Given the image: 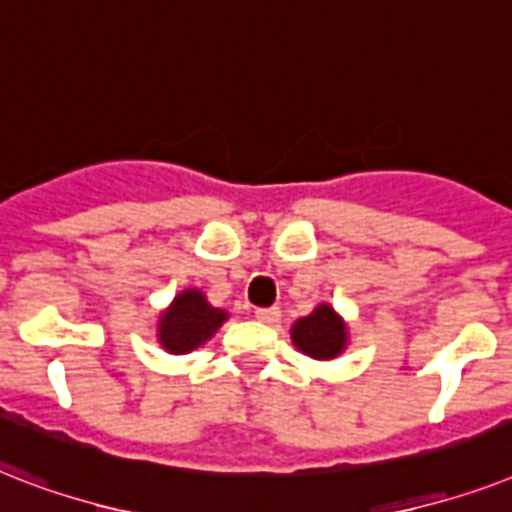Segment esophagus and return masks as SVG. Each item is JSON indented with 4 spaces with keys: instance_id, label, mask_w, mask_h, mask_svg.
I'll return each mask as SVG.
<instances>
[{
    "instance_id": "obj_1",
    "label": "esophagus",
    "mask_w": 512,
    "mask_h": 512,
    "mask_svg": "<svg viewBox=\"0 0 512 512\" xmlns=\"http://www.w3.org/2000/svg\"><path fill=\"white\" fill-rule=\"evenodd\" d=\"M256 320L264 322V325H275L280 322V309L272 306V309H256Z\"/></svg>"
}]
</instances>
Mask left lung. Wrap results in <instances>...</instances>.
Instances as JSON below:
<instances>
[{"label": "left lung", "mask_w": 512, "mask_h": 512, "mask_svg": "<svg viewBox=\"0 0 512 512\" xmlns=\"http://www.w3.org/2000/svg\"><path fill=\"white\" fill-rule=\"evenodd\" d=\"M290 341L306 357L327 362V359L341 357L349 346V325L335 312L333 304H320L314 306L312 314L293 322Z\"/></svg>", "instance_id": "left-lung-1"}]
</instances>
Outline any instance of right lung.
Listing matches in <instances>:
<instances>
[{"label":"right lung","instance_id":"right-lung-1","mask_svg":"<svg viewBox=\"0 0 512 512\" xmlns=\"http://www.w3.org/2000/svg\"><path fill=\"white\" fill-rule=\"evenodd\" d=\"M227 320L230 312L211 304L203 290L185 288L161 312L155 325V338L169 354H190L211 341Z\"/></svg>","mask_w":512,"mask_h":512}]
</instances>
